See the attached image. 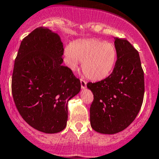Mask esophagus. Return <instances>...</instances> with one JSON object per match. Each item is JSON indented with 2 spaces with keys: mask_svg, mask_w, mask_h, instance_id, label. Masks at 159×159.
Wrapping results in <instances>:
<instances>
[{
  "mask_svg": "<svg viewBox=\"0 0 159 159\" xmlns=\"http://www.w3.org/2000/svg\"><path fill=\"white\" fill-rule=\"evenodd\" d=\"M80 84H81L82 89H85L86 87V82L84 80L81 79L80 80Z\"/></svg>",
  "mask_w": 159,
  "mask_h": 159,
  "instance_id": "1",
  "label": "esophagus"
}]
</instances>
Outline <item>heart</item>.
I'll list each match as a JSON object with an SVG mask.
<instances>
[{
	"label": "heart",
	"mask_w": 159,
	"mask_h": 159,
	"mask_svg": "<svg viewBox=\"0 0 159 159\" xmlns=\"http://www.w3.org/2000/svg\"><path fill=\"white\" fill-rule=\"evenodd\" d=\"M116 60L115 47L96 39L75 41L65 50L66 66L74 71L81 62L82 70L86 77L96 81L109 76Z\"/></svg>",
	"instance_id": "obj_1"
}]
</instances>
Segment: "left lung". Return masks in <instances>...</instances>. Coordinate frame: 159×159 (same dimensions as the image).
<instances>
[{
	"label": "left lung",
	"mask_w": 159,
	"mask_h": 159,
	"mask_svg": "<svg viewBox=\"0 0 159 159\" xmlns=\"http://www.w3.org/2000/svg\"><path fill=\"white\" fill-rule=\"evenodd\" d=\"M117 54L113 71L106 79L87 83L93 92L92 128L102 134H116L135 120L145 93L144 72L139 52L127 40L115 37Z\"/></svg>",
	"instance_id": "8db88e82"
}]
</instances>
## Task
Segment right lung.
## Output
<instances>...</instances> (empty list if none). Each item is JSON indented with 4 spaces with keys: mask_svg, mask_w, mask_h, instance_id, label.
<instances>
[{
    "mask_svg": "<svg viewBox=\"0 0 159 159\" xmlns=\"http://www.w3.org/2000/svg\"><path fill=\"white\" fill-rule=\"evenodd\" d=\"M63 50L58 34L40 27L23 39L14 61L11 90L16 107L27 123L45 133L65 129L68 101L81 88L80 80L61 64Z\"/></svg>",
    "mask_w": 159,
    "mask_h": 159,
    "instance_id": "add662e5",
    "label": "right lung"
}]
</instances>
